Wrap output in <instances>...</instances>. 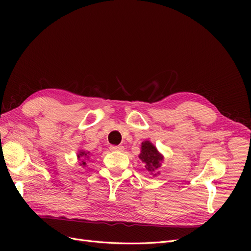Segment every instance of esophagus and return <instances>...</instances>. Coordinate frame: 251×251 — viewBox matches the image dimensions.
<instances>
[{"label": "esophagus", "mask_w": 251, "mask_h": 251, "mask_svg": "<svg viewBox=\"0 0 251 251\" xmlns=\"http://www.w3.org/2000/svg\"><path fill=\"white\" fill-rule=\"evenodd\" d=\"M110 149L112 151H123L125 150V148L123 146H112Z\"/></svg>", "instance_id": "1"}]
</instances>
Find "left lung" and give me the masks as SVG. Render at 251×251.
Wrapping results in <instances>:
<instances>
[{"label": "left lung", "instance_id": "left-lung-1", "mask_svg": "<svg viewBox=\"0 0 251 251\" xmlns=\"http://www.w3.org/2000/svg\"><path fill=\"white\" fill-rule=\"evenodd\" d=\"M138 157L144 163V168L151 176L156 177L160 174V172H158V169L162 165L164 157L150 140H146L141 143V151Z\"/></svg>", "mask_w": 251, "mask_h": 251}]
</instances>
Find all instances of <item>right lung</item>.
I'll use <instances>...</instances> for the list:
<instances>
[{
  "label": "right lung",
  "mask_w": 251,
  "mask_h": 251,
  "mask_svg": "<svg viewBox=\"0 0 251 251\" xmlns=\"http://www.w3.org/2000/svg\"><path fill=\"white\" fill-rule=\"evenodd\" d=\"M77 160L79 161V165L82 166V168H85L87 166V161L90 159L91 153L89 151H85V150H78L77 151Z\"/></svg>",
  "instance_id": "right-lung-1"
}]
</instances>
